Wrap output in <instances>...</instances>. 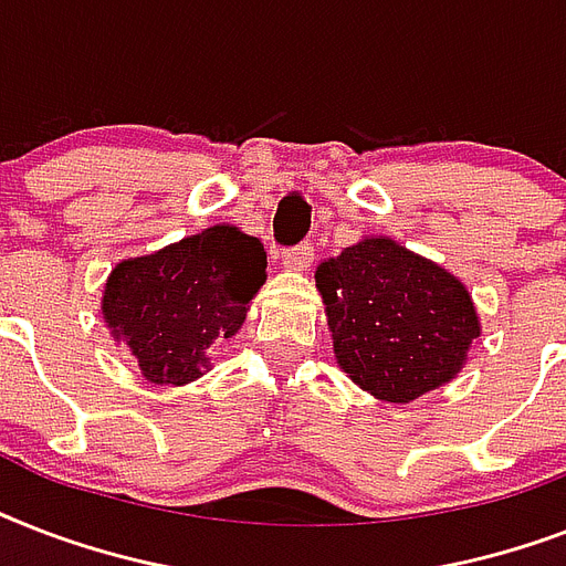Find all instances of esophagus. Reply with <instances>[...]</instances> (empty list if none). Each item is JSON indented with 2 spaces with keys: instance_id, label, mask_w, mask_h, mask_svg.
Listing matches in <instances>:
<instances>
[{
  "instance_id": "34e87169",
  "label": "esophagus",
  "mask_w": 566,
  "mask_h": 566,
  "mask_svg": "<svg viewBox=\"0 0 566 566\" xmlns=\"http://www.w3.org/2000/svg\"><path fill=\"white\" fill-rule=\"evenodd\" d=\"M282 261L291 270H308L311 261H314V243H300V247L284 249Z\"/></svg>"
}]
</instances>
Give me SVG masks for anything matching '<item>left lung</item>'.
<instances>
[{
    "label": "left lung",
    "instance_id": "1",
    "mask_svg": "<svg viewBox=\"0 0 566 566\" xmlns=\"http://www.w3.org/2000/svg\"><path fill=\"white\" fill-rule=\"evenodd\" d=\"M340 370L387 402H411L455 378L479 337L455 275L387 238L346 247L317 266Z\"/></svg>",
    "mask_w": 566,
    "mask_h": 566
}]
</instances>
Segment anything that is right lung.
Returning <instances> with one entry per match:
<instances>
[{"label": "right lung", "instance_id": "obj_1", "mask_svg": "<svg viewBox=\"0 0 566 566\" xmlns=\"http://www.w3.org/2000/svg\"><path fill=\"white\" fill-rule=\"evenodd\" d=\"M264 273L261 240L213 226L114 266L102 314L149 381L188 385L211 364L217 344L243 326Z\"/></svg>", "mask_w": 566, "mask_h": 566}]
</instances>
